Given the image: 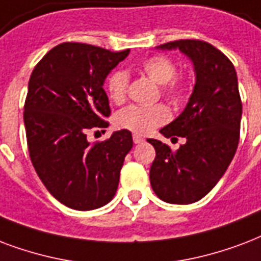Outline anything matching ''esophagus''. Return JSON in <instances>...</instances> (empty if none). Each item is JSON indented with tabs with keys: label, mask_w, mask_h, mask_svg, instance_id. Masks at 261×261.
<instances>
[{
	"label": "esophagus",
	"mask_w": 261,
	"mask_h": 261,
	"mask_svg": "<svg viewBox=\"0 0 261 261\" xmlns=\"http://www.w3.org/2000/svg\"><path fill=\"white\" fill-rule=\"evenodd\" d=\"M133 141H134V144H141V142H144V138L141 135L134 134L133 135Z\"/></svg>",
	"instance_id": "esophagus-1"
}]
</instances>
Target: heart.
<instances>
[{
	"instance_id": "1",
	"label": "heart",
	"mask_w": 261,
	"mask_h": 261,
	"mask_svg": "<svg viewBox=\"0 0 261 261\" xmlns=\"http://www.w3.org/2000/svg\"><path fill=\"white\" fill-rule=\"evenodd\" d=\"M142 72L157 85H162L160 90L164 97L171 101H179L185 94V82L176 75L175 61L167 56H152L141 65ZM130 76L124 69H117L108 79V94L113 102L122 104L128 91ZM170 119V112L164 105L141 107L128 105L119 111L115 116V124L122 130H128L134 134H149L156 127L162 126Z\"/></svg>"
}]
</instances>
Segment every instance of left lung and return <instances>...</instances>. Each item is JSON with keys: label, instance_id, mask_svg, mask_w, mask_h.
Wrapping results in <instances>:
<instances>
[{"label": "left lung", "instance_id": "1", "mask_svg": "<svg viewBox=\"0 0 261 261\" xmlns=\"http://www.w3.org/2000/svg\"><path fill=\"white\" fill-rule=\"evenodd\" d=\"M159 49H179L192 60L196 85L184 112L163 127L166 138L186 139L176 152L148 139L156 157L149 178L153 192L170 204H192L215 188L240 141L242 102L234 65L222 51L198 39H179Z\"/></svg>", "mask_w": 261, "mask_h": 261}]
</instances>
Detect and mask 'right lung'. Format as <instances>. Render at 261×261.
<instances>
[{
    "label": "right lung",
    "mask_w": 261,
    "mask_h": 261,
    "mask_svg": "<svg viewBox=\"0 0 261 261\" xmlns=\"http://www.w3.org/2000/svg\"><path fill=\"white\" fill-rule=\"evenodd\" d=\"M130 50L87 43L55 46L35 65L24 104L30 159L47 192L68 208L90 211L115 196L124 157L133 148L128 130L90 144L87 131L105 128L111 115L105 77Z\"/></svg>",
    "instance_id": "obj_1"
}]
</instances>
